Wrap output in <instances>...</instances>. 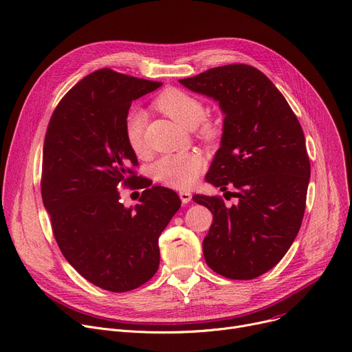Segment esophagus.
<instances>
[{
  "instance_id": "1",
  "label": "esophagus",
  "mask_w": 352,
  "mask_h": 352,
  "mask_svg": "<svg viewBox=\"0 0 352 352\" xmlns=\"http://www.w3.org/2000/svg\"><path fill=\"white\" fill-rule=\"evenodd\" d=\"M178 195H179L182 204H188V202H190V199H192V194H190L189 190H179Z\"/></svg>"
}]
</instances>
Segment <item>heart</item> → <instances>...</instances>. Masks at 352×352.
Masks as SVG:
<instances>
[{
	"instance_id": "1",
	"label": "heart",
	"mask_w": 352,
	"mask_h": 352,
	"mask_svg": "<svg viewBox=\"0 0 352 352\" xmlns=\"http://www.w3.org/2000/svg\"><path fill=\"white\" fill-rule=\"evenodd\" d=\"M155 107L168 115L184 129L192 131L205 119L204 105L194 97L179 89H167L158 95ZM144 123L146 115L142 111H135L127 115L124 123L126 139L135 153H142L144 148ZM202 135L206 139L214 136L213 127L205 126ZM205 167V160L199 153H179L162 157L153 167L154 178L167 186L182 189L192 185Z\"/></svg>"
}]
</instances>
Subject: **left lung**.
<instances>
[{"label":"left lung","instance_id":"obj_1","mask_svg":"<svg viewBox=\"0 0 352 352\" xmlns=\"http://www.w3.org/2000/svg\"><path fill=\"white\" fill-rule=\"evenodd\" d=\"M219 104L220 147L206 182L233 187L236 205L194 195L213 214L204 239L209 268L230 279H252L274 268L300 229L310 163L300 123L272 81L247 65L214 67L179 80Z\"/></svg>","mask_w":352,"mask_h":352}]
</instances>
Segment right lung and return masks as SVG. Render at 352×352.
Listing matches in <instances>:
<instances>
[{
  "mask_svg": "<svg viewBox=\"0 0 352 352\" xmlns=\"http://www.w3.org/2000/svg\"><path fill=\"white\" fill-rule=\"evenodd\" d=\"M162 85L97 70L65 95L47 126L42 199L56 241L69 264L105 291L127 292L153 278L158 237L181 206L173 189L133 175L138 157L124 132L132 101ZM133 180L146 189L126 208L118 188Z\"/></svg>",
  "mask_w": 352,
  "mask_h": 352,
  "instance_id": "1",
  "label": "right lung"
}]
</instances>
